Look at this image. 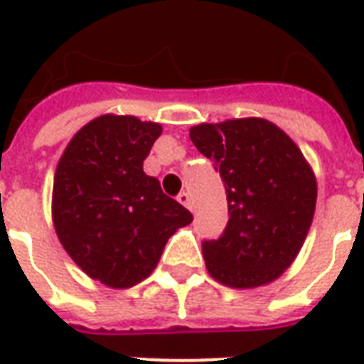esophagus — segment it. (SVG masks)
Segmentation results:
<instances>
[{
    "mask_svg": "<svg viewBox=\"0 0 364 364\" xmlns=\"http://www.w3.org/2000/svg\"><path fill=\"white\" fill-rule=\"evenodd\" d=\"M177 200L181 203L185 208H189V210H193V203H191V195L189 193H185V191H181L179 195H177Z\"/></svg>",
    "mask_w": 364,
    "mask_h": 364,
    "instance_id": "esophagus-1",
    "label": "esophagus"
}]
</instances>
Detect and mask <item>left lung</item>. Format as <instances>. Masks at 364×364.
I'll return each instance as SVG.
<instances>
[{
	"instance_id": "1",
	"label": "left lung",
	"mask_w": 364,
	"mask_h": 364,
	"mask_svg": "<svg viewBox=\"0 0 364 364\" xmlns=\"http://www.w3.org/2000/svg\"><path fill=\"white\" fill-rule=\"evenodd\" d=\"M214 164L228 198V224L203 242L206 269L232 289L279 279L300 252L316 210L318 185L302 151L265 119H232L191 128Z\"/></svg>"
}]
</instances>
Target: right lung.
Wrapping results in <instances>:
<instances>
[{"label":"right lung","mask_w":364,"mask_h":364,"mask_svg":"<svg viewBox=\"0 0 364 364\" xmlns=\"http://www.w3.org/2000/svg\"><path fill=\"white\" fill-rule=\"evenodd\" d=\"M158 122L103 114L70 140L54 173L52 218L60 244L91 279L128 289L156 269L175 230L193 214L167 197L144 159Z\"/></svg>","instance_id":"obj_1"}]
</instances>
